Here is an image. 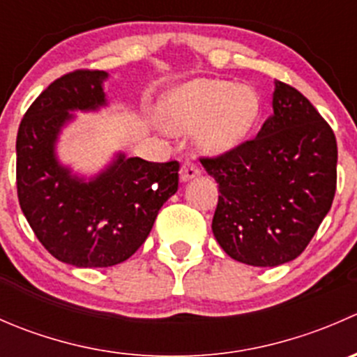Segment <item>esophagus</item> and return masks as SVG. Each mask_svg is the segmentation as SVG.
I'll return each mask as SVG.
<instances>
[{
  "label": "esophagus",
  "mask_w": 357,
  "mask_h": 357,
  "mask_svg": "<svg viewBox=\"0 0 357 357\" xmlns=\"http://www.w3.org/2000/svg\"><path fill=\"white\" fill-rule=\"evenodd\" d=\"M200 167L197 164H193V162H185L181 167V171H179V174H181V181H190V179L197 178V176H200Z\"/></svg>",
  "instance_id": "34e87169"
}]
</instances>
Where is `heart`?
<instances>
[{
	"label": "heart",
	"mask_w": 357,
	"mask_h": 357,
	"mask_svg": "<svg viewBox=\"0 0 357 357\" xmlns=\"http://www.w3.org/2000/svg\"><path fill=\"white\" fill-rule=\"evenodd\" d=\"M259 114L257 95L245 86L197 79L174 89L162 103V117L174 131H195L205 152H225L242 142Z\"/></svg>",
	"instance_id": "b5f03b06"
}]
</instances>
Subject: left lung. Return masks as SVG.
Returning a JSON list of instances; mask_svg holds the SVG:
<instances>
[{
    "instance_id": "8db88e82",
    "label": "left lung",
    "mask_w": 357,
    "mask_h": 357,
    "mask_svg": "<svg viewBox=\"0 0 357 357\" xmlns=\"http://www.w3.org/2000/svg\"><path fill=\"white\" fill-rule=\"evenodd\" d=\"M275 114L257 136L200 157L218 181L212 231L235 261L275 268L305 250L337 190V139L312 103L275 81Z\"/></svg>"
}]
</instances>
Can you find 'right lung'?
Returning <instances> with one entry per match:
<instances>
[{"instance_id": "1", "label": "right lung", "mask_w": 357, "mask_h": 357, "mask_svg": "<svg viewBox=\"0 0 357 357\" xmlns=\"http://www.w3.org/2000/svg\"><path fill=\"white\" fill-rule=\"evenodd\" d=\"M107 72L77 68L32 102L17 132V195L41 245L75 268H109L131 257L150 235L162 205L178 192L179 162L119 155L89 183L55 158L68 110L105 105Z\"/></svg>"}]
</instances>
